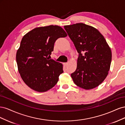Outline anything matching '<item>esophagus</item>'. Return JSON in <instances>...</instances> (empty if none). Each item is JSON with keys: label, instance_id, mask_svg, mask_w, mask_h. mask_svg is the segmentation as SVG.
Here are the masks:
<instances>
[{"label": "esophagus", "instance_id": "obj_1", "mask_svg": "<svg viewBox=\"0 0 125 125\" xmlns=\"http://www.w3.org/2000/svg\"><path fill=\"white\" fill-rule=\"evenodd\" d=\"M63 65H64V66H67L68 65V62H64Z\"/></svg>", "mask_w": 125, "mask_h": 125}]
</instances>
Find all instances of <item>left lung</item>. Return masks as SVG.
I'll return each instance as SVG.
<instances>
[{"label":"left lung","mask_w":125,"mask_h":125,"mask_svg":"<svg viewBox=\"0 0 125 125\" xmlns=\"http://www.w3.org/2000/svg\"><path fill=\"white\" fill-rule=\"evenodd\" d=\"M64 28L79 53L77 69L71 74L74 83L85 90L99 86L107 77L112 60L111 48L104 36L82 23Z\"/></svg>","instance_id":"obj_1"}]
</instances>
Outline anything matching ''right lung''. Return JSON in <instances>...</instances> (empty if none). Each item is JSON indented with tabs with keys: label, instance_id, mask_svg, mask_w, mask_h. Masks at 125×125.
<instances>
[{
	"label": "right lung",
	"instance_id": "right-lung-1",
	"mask_svg": "<svg viewBox=\"0 0 125 125\" xmlns=\"http://www.w3.org/2000/svg\"><path fill=\"white\" fill-rule=\"evenodd\" d=\"M67 36L58 25L39 27L23 37L17 51L16 60L22 80L30 88L43 92L57 83L63 71L62 65L50 59L56 41Z\"/></svg>",
	"mask_w": 125,
	"mask_h": 125
}]
</instances>
